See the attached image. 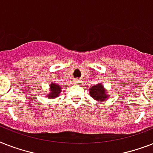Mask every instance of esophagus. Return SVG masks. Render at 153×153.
I'll list each match as a JSON object with an SVG mask.
<instances>
[{"mask_svg": "<svg viewBox=\"0 0 153 153\" xmlns=\"http://www.w3.org/2000/svg\"><path fill=\"white\" fill-rule=\"evenodd\" d=\"M74 83H79V79H74Z\"/></svg>", "mask_w": 153, "mask_h": 153, "instance_id": "obj_1", "label": "esophagus"}]
</instances>
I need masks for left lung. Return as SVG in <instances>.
<instances>
[{"label": "left lung", "mask_w": 153, "mask_h": 153, "mask_svg": "<svg viewBox=\"0 0 153 153\" xmlns=\"http://www.w3.org/2000/svg\"><path fill=\"white\" fill-rule=\"evenodd\" d=\"M90 91V94L93 98H94L97 101H103L107 99V96L105 91L102 87V85L101 83L97 84L95 86L91 87Z\"/></svg>", "instance_id": "obj_1"}]
</instances>
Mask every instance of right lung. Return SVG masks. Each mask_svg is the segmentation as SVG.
I'll list each match as a JSON object with an SVG mask.
<instances>
[{"mask_svg": "<svg viewBox=\"0 0 153 153\" xmlns=\"http://www.w3.org/2000/svg\"><path fill=\"white\" fill-rule=\"evenodd\" d=\"M51 92L49 94V95H48V97L50 98H56L57 96H59L60 91H61V86L53 82L51 84Z\"/></svg>", "mask_w": 153, "mask_h": 153, "instance_id": "1", "label": "right lung"}]
</instances>
